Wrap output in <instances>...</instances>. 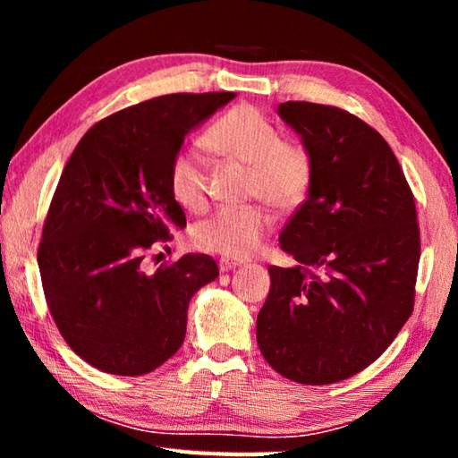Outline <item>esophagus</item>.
Listing matches in <instances>:
<instances>
[{
	"mask_svg": "<svg viewBox=\"0 0 458 458\" xmlns=\"http://www.w3.org/2000/svg\"><path fill=\"white\" fill-rule=\"evenodd\" d=\"M244 265V260H236V259H226L224 257L222 260H220V270L222 273H228V270H232V268H236V267H242Z\"/></svg>",
	"mask_w": 458,
	"mask_h": 458,
	"instance_id": "obj_1",
	"label": "esophagus"
}]
</instances>
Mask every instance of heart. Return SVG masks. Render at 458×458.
Masks as SVG:
<instances>
[{
    "instance_id": "1",
    "label": "heart",
    "mask_w": 458,
    "mask_h": 458,
    "mask_svg": "<svg viewBox=\"0 0 458 458\" xmlns=\"http://www.w3.org/2000/svg\"><path fill=\"white\" fill-rule=\"evenodd\" d=\"M212 153L248 165V193L289 210L305 199L313 167L305 149L284 143L278 129L254 106H236L214 121L204 133ZM172 198L183 210L199 212L208 201V182L201 159L193 151H177L167 172ZM273 226V216L262 206H226L193 228V242L201 250L226 259H246L257 250Z\"/></svg>"
}]
</instances>
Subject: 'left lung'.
<instances>
[{
    "mask_svg": "<svg viewBox=\"0 0 458 458\" xmlns=\"http://www.w3.org/2000/svg\"><path fill=\"white\" fill-rule=\"evenodd\" d=\"M276 111L303 143L313 177L278 236L297 265L268 268L257 341L281 376L335 384L376 361L412 315L416 206L396 155L361 119L303 100Z\"/></svg>",
    "mask_w": 458,
    "mask_h": 458,
    "instance_id": "obj_1",
    "label": "left lung"
}]
</instances>
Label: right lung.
<instances>
[{
  "mask_svg": "<svg viewBox=\"0 0 458 458\" xmlns=\"http://www.w3.org/2000/svg\"><path fill=\"white\" fill-rule=\"evenodd\" d=\"M236 92L157 97L97 123L60 175L42 242V286L76 355L114 376H143L180 350L188 307L218 265L185 254L155 273L145 252L165 246L185 214L167 172L183 139Z\"/></svg>",
  "mask_w": 458,
  "mask_h": 458,
  "instance_id": "1",
  "label": "right lung"
}]
</instances>
